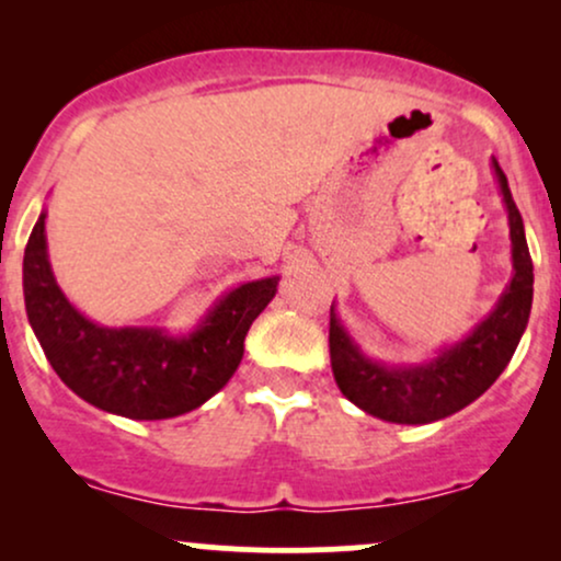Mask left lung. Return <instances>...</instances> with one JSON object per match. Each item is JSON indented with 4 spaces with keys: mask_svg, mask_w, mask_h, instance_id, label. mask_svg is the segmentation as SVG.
Returning <instances> with one entry per match:
<instances>
[{
    "mask_svg": "<svg viewBox=\"0 0 561 561\" xmlns=\"http://www.w3.org/2000/svg\"><path fill=\"white\" fill-rule=\"evenodd\" d=\"M493 176L508 216L512 279L485 319L459 343L443 345L422 364H382L358 347L330 308V358L337 388L351 403L377 420L396 424H430L456 414L485 392L512 362L533 306V261L525 224L514 205L508 182L493 158Z\"/></svg>",
    "mask_w": 561,
    "mask_h": 561,
    "instance_id": "1",
    "label": "left lung"
}]
</instances>
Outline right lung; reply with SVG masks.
<instances>
[{
  "label": "right lung",
  "mask_w": 561,
  "mask_h": 561,
  "mask_svg": "<svg viewBox=\"0 0 561 561\" xmlns=\"http://www.w3.org/2000/svg\"><path fill=\"white\" fill-rule=\"evenodd\" d=\"M42 210L23 255L25 313L44 356L76 396L126 420H171L229 382L244 334L276 295L279 276L244 282L186 334L163 327H102L66 298L47 255Z\"/></svg>",
  "instance_id": "right-lung-1"
}]
</instances>
